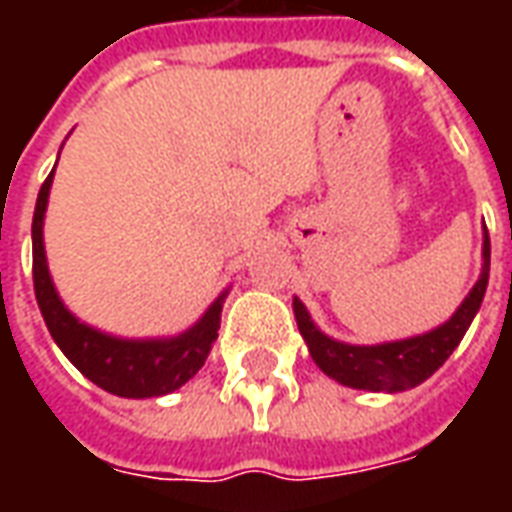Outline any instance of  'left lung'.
I'll return each instance as SVG.
<instances>
[{"instance_id":"obj_1","label":"left lung","mask_w":512,"mask_h":512,"mask_svg":"<svg viewBox=\"0 0 512 512\" xmlns=\"http://www.w3.org/2000/svg\"><path fill=\"white\" fill-rule=\"evenodd\" d=\"M488 271H491V238L485 230L483 274L477 279L472 293L463 299L458 312L439 329L411 337V340H397V343H337V340L315 329V323L310 321V312L299 299H293V312H296L301 337L310 345L315 365L321 367L326 376L351 386V389H365V392H403V389H411V386L422 384L425 378L433 376L458 348L469 323L474 321V315L483 304L485 288H488Z\"/></svg>"}]
</instances>
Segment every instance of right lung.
I'll return each instance as SVG.
<instances>
[{
    "label": "right lung",
    "mask_w": 512,
    "mask_h": 512,
    "mask_svg": "<svg viewBox=\"0 0 512 512\" xmlns=\"http://www.w3.org/2000/svg\"><path fill=\"white\" fill-rule=\"evenodd\" d=\"M51 178L54 172L43 180L32 216V282L40 315L49 326L54 343L60 345L62 354L71 359L79 373L112 395L158 397L175 392L191 376H197V370L211 354V345L219 337L224 296L213 301L211 310L189 332L169 340H117L76 321L51 285L43 252V213L49 202Z\"/></svg>",
    "instance_id": "1"
}]
</instances>
